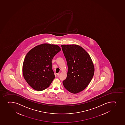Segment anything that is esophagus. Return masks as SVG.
Segmentation results:
<instances>
[{
	"instance_id": "1",
	"label": "esophagus",
	"mask_w": 125,
	"mask_h": 125,
	"mask_svg": "<svg viewBox=\"0 0 125 125\" xmlns=\"http://www.w3.org/2000/svg\"><path fill=\"white\" fill-rule=\"evenodd\" d=\"M61 74L60 73H58L57 74V76H59Z\"/></svg>"
}]
</instances>
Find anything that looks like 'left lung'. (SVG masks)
<instances>
[{"label": "left lung", "mask_w": 125, "mask_h": 125, "mask_svg": "<svg viewBox=\"0 0 125 125\" xmlns=\"http://www.w3.org/2000/svg\"><path fill=\"white\" fill-rule=\"evenodd\" d=\"M66 59L68 73L63 86L73 94L82 92L89 85L94 73V65L87 52L76 45H62Z\"/></svg>", "instance_id": "obj_1"}]
</instances>
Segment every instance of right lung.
<instances>
[{
	"label": "right lung",
	"mask_w": 125,
	"mask_h": 125,
	"mask_svg": "<svg viewBox=\"0 0 125 125\" xmlns=\"http://www.w3.org/2000/svg\"><path fill=\"white\" fill-rule=\"evenodd\" d=\"M61 50L58 45L45 43L35 47L27 53L23 62L22 72L31 87L41 91L49 87L55 78L52 60Z\"/></svg>",
	"instance_id": "right-lung-1"
}]
</instances>
